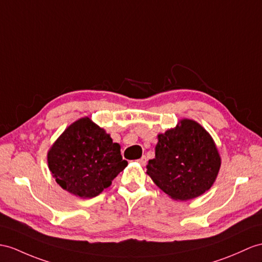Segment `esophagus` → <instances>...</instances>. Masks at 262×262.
Wrapping results in <instances>:
<instances>
[{"instance_id":"1","label":"esophagus","mask_w":262,"mask_h":262,"mask_svg":"<svg viewBox=\"0 0 262 262\" xmlns=\"http://www.w3.org/2000/svg\"><path fill=\"white\" fill-rule=\"evenodd\" d=\"M138 162H139L140 164H141V165H145V163H146V157L143 156L141 159H139Z\"/></svg>"}]
</instances>
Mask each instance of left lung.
I'll return each instance as SVG.
<instances>
[{
	"label": "left lung",
	"instance_id": "left-lung-1",
	"mask_svg": "<svg viewBox=\"0 0 262 262\" xmlns=\"http://www.w3.org/2000/svg\"><path fill=\"white\" fill-rule=\"evenodd\" d=\"M158 140L156 158L149 160L146 173L163 192L186 201L211 188L221 159L212 138L199 123L184 119Z\"/></svg>",
	"mask_w": 262,
	"mask_h": 262
}]
</instances>
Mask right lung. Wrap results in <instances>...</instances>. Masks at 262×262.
<instances>
[{"label": "right lung", "mask_w": 262, "mask_h": 262, "mask_svg": "<svg viewBox=\"0 0 262 262\" xmlns=\"http://www.w3.org/2000/svg\"><path fill=\"white\" fill-rule=\"evenodd\" d=\"M48 163L57 184L80 198L99 195L127 164L120 144L89 118L62 133L48 153Z\"/></svg>", "instance_id": "obj_1"}]
</instances>
